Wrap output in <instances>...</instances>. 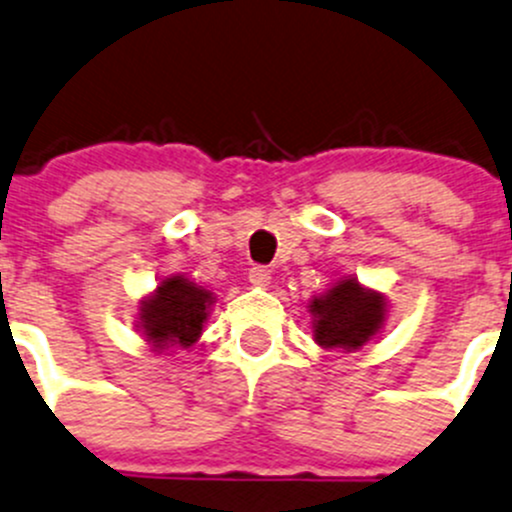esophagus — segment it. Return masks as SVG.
Wrapping results in <instances>:
<instances>
[{"label": "esophagus", "mask_w": 512, "mask_h": 512, "mask_svg": "<svg viewBox=\"0 0 512 512\" xmlns=\"http://www.w3.org/2000/svg\"><path fill=\"white\" fill-rule=\"evenodd\" d=\"M249 281H251V286L266 288L268 283H271V271H268L266 266H254L249 271Z\"/></svg>", "instance_id": "1"}]
</instances>
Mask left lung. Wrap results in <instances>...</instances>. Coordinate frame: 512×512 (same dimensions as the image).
I'll return each instance as SVG.
<instances>
[{
    "mask_svg": "<svg viewBox=\"0 0 512 512\" xmlns=\"http://www.w3.org/2000/svg\"><path fill=\"white\" fill-rule=\"evenodd\" d=\"M313 337L320 347L360 350L384 323V295L362 288L355 278L337 281L325 295L308 305Z\"/></svg>",
    "mask_w": 512,
    "mask_h": 512,
    "instance_id": "1",
    "label": "left lung"
}]
</instances>
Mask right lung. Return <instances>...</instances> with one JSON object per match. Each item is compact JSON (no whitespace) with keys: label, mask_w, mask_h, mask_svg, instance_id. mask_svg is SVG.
Here are the masks:
<instances>
[{"label":"right lung","mask_w":512,"mask_h":512,"mask_svg":"<svg viewBox=\"0 0 512 512\" xmlns=\"http://www.w3.org/2000/svg\"><path fill=\"white\" fill-rule=\"evenodd\" d=\"M214 295L189 278L172 276L140 305V328L155 347H192L202 335Z\"/></svg>","instance_id":"obj_1"}]
</instances>
